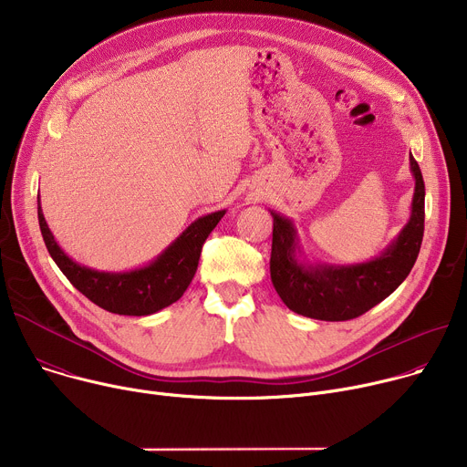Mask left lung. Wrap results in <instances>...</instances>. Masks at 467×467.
<instances>
[{"label": "left lung", "mask_w": 467, "mask_h": 467, "mask_svg": "<svg viewBox=\"0 0 467 467\" xmlns=\"http://www.w3.org/2000/svg\"><path fill=\"white\" fill-rule=\"evenodd\" d=\"M415 179L410 220L378 257L358 265L309 263L292 220L274 218L270 275L283 304L298 315L341 322L356 318L393 294L411 272L425 233V182L410 152Z\"/></svg>", "instance_id": "1"}]
</instances>
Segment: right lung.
Masks as SVG:
<instances>
[{
    "label": "right lung",
    "mask_w": 467,
    "mask_h": 467,
    "mask_svg": "<svg viewBox=\"0 0 467 467\" xmlns=\"http://www.w3.org/2000/svg\"><path fill=\"white\" fill-rule=\"evenodd\" d=\"M36 206L42 238L67 279L99 307L129 317H147L181 300L197 272L204 240L225 214V210H218L197 218L154 261L141 268L129 272H100L81 266L67 255L42 214L40 195H36Z\"/></svg>",
    "instance_id": "1"
}]
</instances>
